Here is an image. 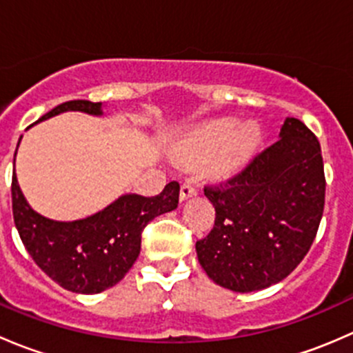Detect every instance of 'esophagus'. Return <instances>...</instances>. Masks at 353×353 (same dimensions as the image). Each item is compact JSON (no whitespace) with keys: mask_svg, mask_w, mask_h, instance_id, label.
Listing matches in <instances>:
<instances>
[{"mask_svg":"<svg viewBox=\"0 0 353 353\" xmlns=\"http://www.w3.org/2000/svg\"><path fill=\"white\" fill-rule=\"evenodd\" d=\"M196 188H194V184H191V183H184L183 186H181V199H188V198H191V196H196Z\"/></svg>","mask_w":353,"mask_h":353,"instance_id":"esophagus-1","label":"esophagus"}]
</instances>
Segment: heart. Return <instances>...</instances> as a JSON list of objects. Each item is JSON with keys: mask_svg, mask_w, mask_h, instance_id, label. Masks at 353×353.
Wrapping results in <instances>:
<instances>
[{"mask_svg": "<svg viewBox=\"0 0 353 353\" xmlns=\"http://www.w3.org/2000/svg\"><path fill=\"white\" fill-rule=\"evenodd\" d=\"M259 141L261 128L256 123L237 126L232 117H222L191 131L177 147V155L186 162H198L210 154L206 162L208 172L215 177H227L243 169Z\"/></svg>", "mask_w": 353, "mask_h": 353, "instance_id": "obj_1", "label": "heart"}]
</instances>
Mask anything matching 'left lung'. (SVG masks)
Segmentation results:
<instances>
[{
    "instance_id": "left-lung-1",
    "label": "left lung",
    "mask_w": 353,
    "mask_h": 353,
    "mask_svg": "<svg viewBox=\"0 0 353 353\" xmlns=\"http://www.w3.org/2000/svg\"><path fill=\"white\" fill-rule=\"evenodd\" d=\"M325 165L316 134L287 117L280 138L219 186H205L215 225L196 243L216 285L261 290L290 275L311 249L325 210Z\"/></svg>"
}]
</instances>
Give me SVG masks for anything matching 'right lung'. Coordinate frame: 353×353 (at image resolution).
Here are the masks:
<instances>
[{"mask_svg": "<svg viewBox=\"0 0 353 353\" xmlns=\"http://www.w3.org/2000/svg\"><path fill=\"white\" fill-rule=\"evenodd\" d=\"M66 110L101 116L102 104L63 102L39 121ZM177 203L179 183L172 181L157 196L123 194L87 219L56 222L30 208L20 191L15 170L12 177L13 220L25 249L49 279L77 294H99L121 282L140 254L141 232L147 223L176 210Z\"/></svg>", "mask_w": 353, "mask_h": 353, "instance_id": "1", "label": "right lung"}]
</instances>
